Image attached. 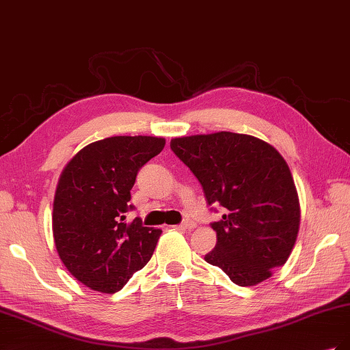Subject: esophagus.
<instances>
[{
	"label": "esophagus",
	"mask_w": 350,
	"mask_h": 350,
	"mask_svg": "<svg viewBox=\"0 0 350 350\" xmlns=\"http://www.w3.org/2000/svg\"><path fill=\"white\" fill-rule=\"evenodd\" d=\"M197 225L194 224V221H189V220H187V221H184V224H181V225H178V226H174L175 229H178V230H191V229H194Z\"/></svg>",
	"instance_id": "obj_1"
}]
</instances>
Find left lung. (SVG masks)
<instances>
[{"label":"left lung","mask_w":350,"mask_h":350,"mask_svg":"<svg viewBox=\"0 0 350 350\" xmlns=\"http://www.w3.org/2000/svg\"><path fill=\"white\" fill-rule=\"evenodd\" d=\"M172 152L191 169L210 204L225 207L204 260L239 286L269 279L288 261L301 207L291 169L274 147L229 131L176 137Z\"/></svg>","instance_id":"8db88e82"}]
</instances>
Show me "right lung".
I'll return each instance as SVG.
<instances>
[{
	"label": "right lung",
	"mask_w": 350,
	"mask_h": 350,
	"mask_svg": "<svg viewBox=\"0 0 350 350\" xmlns=\"http://www.w3.org/2000/svg\"><path fill=\"white\" fill-rule=\"evenodd\" d=\"M165 139L116 135L88 144L62 171L52 213L61 261L88 288L115 293L153 256L162 230L135 217L131 188L140 167L161 153Z\"/></svg>",
	"instance_id": "1"
}]
</instances>
